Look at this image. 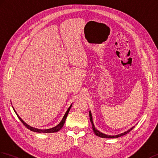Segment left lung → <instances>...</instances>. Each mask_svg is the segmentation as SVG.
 Listing matches in <instances>:
<instances>
[{
    "instance_id": "left-lung-1",
    "label": "left lung",
    "mask_w": 158,
    "mask_h": 158,
    "mask_svg": "<svg viewBox=\"0 0 158 158\" xmlns=\"http://www.w3.org/2000/svg\"><path fill=\"white\" fill-rule=\"evenodd\" d=\"M89 118H90V121H91V125H92V129H93V131L94 132V133L96 134L97 136L100 137H102V138H112V139H114V138H118V137H122L123 136V135L127 134L128 133H129V132L133 129V128L135 127H133L132 128H131L130 129H129L128 131L124 132V133H122L120 134H118V135H108L106 134H104L103 133H102V132L99 131L96 127H95L94 126V122H93V118H92V115H91V111H89Z\"/></svg>"
}]
</instances>
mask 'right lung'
<instances>
[{
    "label": "right lung",
    "mask_w": 158,
    "mask_h": 158,
    "mask_svg": "<svg viewBox=\"0 0 158 158\" xmlns=\"http://www.w3.org/2000/svg\"><path fill=\"white\" fill-rule=\"evenodd\" d=\"M72 104L69 106V108H68V110H67V112H66V113L64 114V116H63V118H62V120H61V121L60 122V123L58 124V125H56V127H52V128H51V129H37V128H34V127H31V126H29V124H27L26 123H25L24 121L21 119V117L17 114V113L16 112V111L15 110V109H14V108L13 107V110H14V111H15V112L16 113V114H17V117L18 118H19V120L21 121V123H23L24 125L28 129H29V130H31V131H34V132H37V133H56V132H58V131H60L62 128V127H63V125H64V123H65V120H66V118H67V115H68V114H69V110H70V109H71V106H72Z\"/></svg>",
    "instance_id": "right-lung-1"
}]
</instances>
